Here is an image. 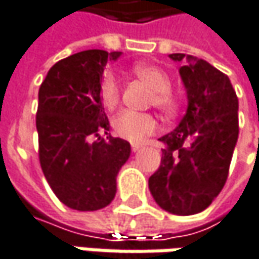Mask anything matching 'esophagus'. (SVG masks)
Here are the masks:
<instances>
[{"mask_svg": "<svg viewBox=\"0 0 259 259\" xmlns=\"http://www.w3.org/2000/svg\"><path fill=\"white\" fill-rule=\"evenodd\" d=\"M140 149H141V146L137 144V143H133V144H131V150H133V152H139Z\"/></svg>", "mask_w": 259, "mask_h": 259, "instance_id": "34e87169", "label": "esophagus"}]
</instances>
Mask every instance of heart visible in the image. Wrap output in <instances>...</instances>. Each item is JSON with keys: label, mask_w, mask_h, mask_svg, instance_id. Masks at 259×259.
Segmentation results:
<instances>
[{"label": "heart", "mask_w": 259, "mask_h": 259, "mask_svg": "<svg viewBox=\"0 0 259 259\" xmlns=\"http://www.w3.org/2000/svg\"><path fill=\"white\" fill-rule=\"evenodd\" d=\"M136 76L153 90L152 103L165 113L176 110V99L171 94L169 76L155 65H137L134 67ZM100 100L107 110L116 109L120 100V88L116 76L112 72H106L100 82ZM115 134L120 139L141 143L159 130L157 120L149 113H139L133 110H123L112 122Z\"/></svg>", "instance_id": "1"}]
</instances>
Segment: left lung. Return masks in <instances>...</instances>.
Returning a JSON list of instances; mask_svg holds the SVG:
<instances>
[{
  "label": "left lung",
  "mask_w": 259,
  "mask_h": 259,
  "mask_svg": "<svg viewBox=\"0 0 259 259\" xmlns=\"http://www.w3.org/2000/svg\"><path fill=\"white\" fill-rule=\"evenodd\" d=\"M187 94V110L174 131L160 137V166L149 190L166 212L193 215L223 190L239 137V100L230 79L208 62L174 53Z\"/></svg>",
  "instance_id": "obj_1"
}]
</instances>
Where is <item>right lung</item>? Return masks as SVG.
<instances>
[{
    "instance_id": "obj_1",
    "label": "right lung",
    "mask_w": 259,
    "mask_h": 259,
    "mask_svg": "<svg viewBox=\"0 0 259 259\" xmlns=\"http://www.w3.org/2000/svg\"><path fill=\"white\" fill-rule=\"evenodd\" d=\"M120 54L104 50L72 54L53 66L39 87L41 168L51 190L70 209L107 206L116 194L118 172L131 155L126 140L107 133L110 125L100 100L104 66Z\"/></svg>"
}]
</instances>
